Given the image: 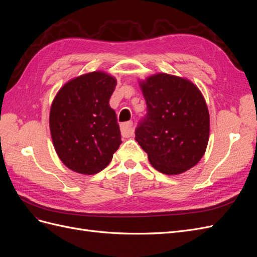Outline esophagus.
<instances>
[{
    "mask_svg": "<svg viewBox=\"0 0 257 257\" xmlns=\"http://www.w3.org/2000/svg\"><path fill=\"white\" fill-rule=\"evenodd\" d=\"M121 133L123 137H131L134 134L133 122H125L121 125Z\"/></svg>",
    "mask_w": 257,
    "mask_h": 257,
    "instance_id": "34e87169",
    "label": "esophagus"
}]
</instances>
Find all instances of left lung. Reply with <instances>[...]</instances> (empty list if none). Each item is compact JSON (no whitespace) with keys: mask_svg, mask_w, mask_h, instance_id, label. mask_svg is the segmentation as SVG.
Returning <instances> with one entry per match:
<instances>
[{"mask_svg":"<svg viewBox=\"0 0 257 257\" xmlns=\"http://www.w3.org/2000/svg\"><path fill=\"white\" fill-rule=\"evenodd\" d=\"M138 83L148 112L135 139L150 164L165 175H180L195 166L206 152L210 133L203 93L188 78L166 73Z\"/></svg>","mask_w":257,"mask_h":257,"instance_id":"8db88e82","label":"left lung"}]
</instances>
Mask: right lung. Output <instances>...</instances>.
Returning a JSON list of instances; mask_svg holds the SVG:
<instances>
[{
  "instance_id": "right-lung-1",
  "label": "right lung",
  "mask_w": 257,
  "mask_h": 257,
  "mask_svg": "<svg viewBox=\"0 0 257 257\" xmlns=\"http://www.w3.org/2000/svg\"><path fill=\"white\" fill-rule=\"evenodd\" d=\"M115 85L110 74L91 72L68 80L52 100L49 127L54 150L75 173H99L119 149L121 133L109 106Z\"/></svg>"
}]
</instances>
